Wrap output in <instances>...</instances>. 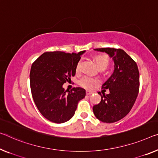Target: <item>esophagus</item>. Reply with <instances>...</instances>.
Wrapping results in <instances>:
<instances>
[{
  "label": "esophagus",
  "mask_w": 158,
  "mask_h": 158,
  "mask_svg": "<svg viewBox=\"0 0 158 158\" xmlns=\"http://www.w3.org/2000/svg\"><path fill=\"white\" fill-rule=\"evenodd\" d=\"M86 94H87V95H88V96H90L91 94H93V93H92V92L87 91V92H86Z\"/></svg>",
  "instance_id": "34e87169"
}]
</instances>
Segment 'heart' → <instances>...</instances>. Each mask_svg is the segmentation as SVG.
Returning a JSON list of instances; mask_svg holds the SVG:
<instances>
[{"label": "heart", "mask_w": 158, "mask_h": 158, "mask_svg": "<svg viewBox=\"0 0 158 158\" xmlns=\"http://www.w3.org/2000/svg\"><path fill=\"white\" fill-rule=\"evenodd\" d=\"M94 61L96 64L100 69H105L110 64V59L105 55H99L94 57ZM81 65L82 61L79 60L76 65V73H79L81 71ZM79 85L83 87V88L88 89V90H92L95 87L98 85L99 84V81L98 78L90 76H85L79 81Z\"/></svg>", "instance_id": "heart-1"}]
</instances>
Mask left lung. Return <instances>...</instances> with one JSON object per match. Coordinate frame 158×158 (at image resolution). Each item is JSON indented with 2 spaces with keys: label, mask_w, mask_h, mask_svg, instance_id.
<instances>
[{
  "label": "left lung",
  "mask_w": 158,
  "mask_h": 158,
  "mask_svg": "<svg viewBox=\"0 0 158 158\" xmlns=\"http://www.w3.org/2000/svg\"><path fill=\"white\" fill-rule=\"evenodd\" d=\"M113 58L114 71L102 86L110 94L101 95V102L93 106V112L99 121L114 123L125 117L131 110L139 92V71L134 60L120 48H99ZM106 91L105 89H104Z\"/></svg>",
  "instance_id": "left-lung-1"
}]
</instances>
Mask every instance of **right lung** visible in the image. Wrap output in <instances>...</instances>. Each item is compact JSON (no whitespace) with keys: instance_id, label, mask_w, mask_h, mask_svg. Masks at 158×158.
<instances>
[{"instance_id":"obj_1","label":"right lung","mask_w":158,"mask_h":158,"mask_svg":"<svg viewBox=\"0 0 158 158\" xmlns=\"http://www.w3.org/2000/svg\"><path fill=\"white\" fill-rule=\"evenodd\" d=\"M84 52H45L31 65V95L40 113L52 122L62 123L71 119L78 102L85 96V90L81 87L70 91L63 87L76 75V65Z\"/></svg>"}]
</instances>
